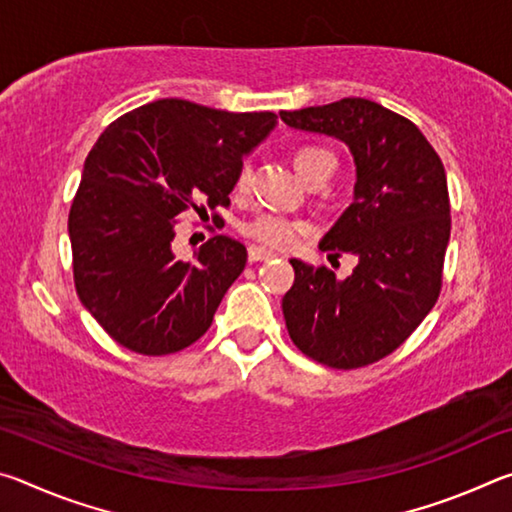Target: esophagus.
Returning <instances> with one entry per match:
<instances>
[{
	"label": "esophagus",
	"instance_id": "obj_1",
	"mask_svg": "<svg viewBox=\"0 0 512 512\" xmlns=\"http://www.w3.org/2000/svg\"><path fill=\"white\" fill-rule=\"evenodd\" d=\"M271 257H275V253H271V250H264V248H257V246L248 248V262L250 264L266 262V259H271Z\"/></svg>",
	"mask_w": 512,
	"mask_h": 512
}]
</instances>
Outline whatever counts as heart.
Returning <instances> with one entry per match:
<instances>
[{
  "label": "heart",
  "instance_id": "b5f03b06",
  "mask_svg": "<svg viewBox=\"0 0 512 512\" xmlns=\"http://www.w3.org/2000/svg\"><path fill=\"white\" fill-rule=\"evenodd\" d=\"M334 162L332 155L327 151H320V149H302L296 153V158H293V164H296V171L298 176L302 178V173H305L309 167H314L316 162ZM248 187V171L241 169L237 173V180H235V192H244ZM246 237H250L257 244L268 246V248H287L291 246L296 237L302 232V225L298 221H289L284 219V216H275V214H259L257 219L248 221L244 228H241Z\"/></svg>",
  "mask_w": 512,
  "mask_h": 512
}]
</instances>
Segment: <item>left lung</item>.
<instances>
[{
    "mask_svg": "<svg viewBox=\"0 0 512 512\" xmlns=\"http://www.w3.org/2000/svg\"><path fill=\"white\" fill-rule=\"evenodd\" d=\"M280 117L343 142L357 169L350 207L318 244L354 255L357 266L339 280L291 259L289 336L325 366H368L400 348L438 300L452 230L445 167L413 121L375 101L348 97Z\"/></svg>",
    "mask_w": 512,
    "mask_h": 512,
    "instance_id": "1",
    "label": "left lung"
}]
</instances>
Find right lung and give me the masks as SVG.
<instances>
[{"instance_id": "obj_1", "label": "right lung", "mask_w": 512, "mask_h": 512, "mask_svg": "<svg viewBox=\"0 0 512 512\" xmlns=\"http://www.w3.org/2000/svg\"><path fill=\"white\" fill-rule=\"evenodd\" d=\"M273 112H225L160 99L119 117L92 146L69 210L74 284L83 307L124 348L160 357L210 329L246 246L216 235L194 262L173 255L176 219L196 201L230 205L244 158Z\"/></svg>"}]
</instances>
